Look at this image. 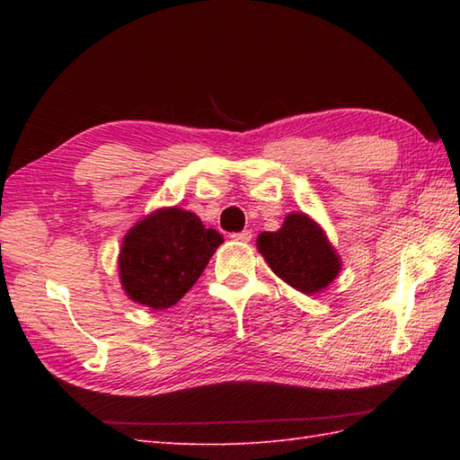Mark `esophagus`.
I'll use <instances>...</instances> for the list:
<instances>
[{
    "instance_id": "1",
    "label": "esophagus",
    "mask_w": 460,
    "mask_h": 460,
    "mask_svg": "<svg viewBox=\"0 0 460 460\" xmlns=\"http://www.w3.org/2000/svg\"><path fill=\"white\" fill-rule=\"evenodd\" d=\"M251 231H239V233H233L231 239L233 241H239V243H249L251 241Z\"/></svg>"
}]
</instances>
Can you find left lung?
I'll use <instances>...</instances> for the list:
<instances>
[{"label":"left lung","mask_w":460,"mask_h":460,"mask_svg":"<svg viewBox=\"0 0 460 460\" xmlns=\"http://www.w3.org/2000/svg\"><path fill=\"white\" fill-rule=\"evenodd\" d=\"M257 247L272 272L305 295L326 288L340 272L336 251L305 213H290L279 231L261 233Z\"/></svg>","instance_id":"obj_1"}]
</instances>
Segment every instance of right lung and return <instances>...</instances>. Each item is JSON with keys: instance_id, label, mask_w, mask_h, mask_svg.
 Listing matches in <instances>:
<instances>
[{"instance_id": "add662e5", "label": "right lung", "mask_w": 460, "mask_h": 460, "mask_svg": "<svg viewBox=\"0 0 460 460\" xmlns=\"http://www.w3.org/2000/svg\"><path fill=\"white\" fill-rule=\"evenodd\" d=\"M223 243L195 213L178 208L152 213L126 233L119 257L128 296L150 308H170L201 277Z\"/></svg>"}]
</instances>
